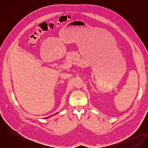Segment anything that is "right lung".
Segmentation results:
<instances>
[{
    "label": "right lung",
    "mask_w": 148,
    "mask_h": 148,
    "mask_svg": "<svg viewBox=\"0 0 148 148\" xmlns=\"http://www.w3.org/2000/svg\"><path fill=\"white\" fill-rule=\"evenodd\" d=\"M57 113H56V114H57ZM47 118H48V117H47ZM47 118H45V119H47Z\"/></svg>",
    "instance_id": "obj_1"
}]
</instances>
